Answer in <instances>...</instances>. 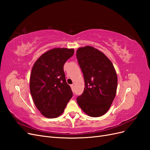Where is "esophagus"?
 Returning <instances> with one entry per match:
<instances>
[{
    "label": "esophagus",
    "mask_w": 150,
    "mask_h": 150,
    "mask_svg": "<svg viewBox=\"0 0 150 150\" xmlns=\"http://www.w3.org/2000/svg\"><path fill=\"white\" fill-rule=\"evenodd\" d=\"M71 89L73 90V91H74V85H73V84H71Z\"/></svg>",
    "instance_id": "1"
}]
</instances>
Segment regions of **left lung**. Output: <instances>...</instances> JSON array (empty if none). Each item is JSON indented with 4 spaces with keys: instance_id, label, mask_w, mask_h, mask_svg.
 Masks as SVG:
<instances>
[{
    "instance_id": "1",
    "label": "left lung",
    "mask_w": 150,
    "mask_h": 150,
    "mask_svg": "<svg viewBox=\"0 0 150 150\" xmlns=\"http://www.w3.org/2000/svg\"><path fill=\"white\" fill-rule=\"evenodd\" d=\"M76 56L85 82L83 93L77 97V104L89 116L100 117L109 109L116 95L114 67L104 53L92 46L78 48Z\"/></svg>"
}]
</instances>
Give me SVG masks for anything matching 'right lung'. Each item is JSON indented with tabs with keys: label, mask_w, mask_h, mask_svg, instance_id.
<instances>
[{
	"label": "right lung",
	"mask_w": 150,
	"mask_h": 150,
	"mask_svg": "<svg viewBox=\"0 0 150 150\" xmlns=\"http://www.w3.org/2000/svg\"><path fill=\"white\" fill-rule=\"evenodd\" d=\"M74 53V49H51L41 56L33 66L30 90L35 106L45 117L61 115L73 97L63 68Z\"/></svg>",
	"instance_id": "1"
}]
</instances>
